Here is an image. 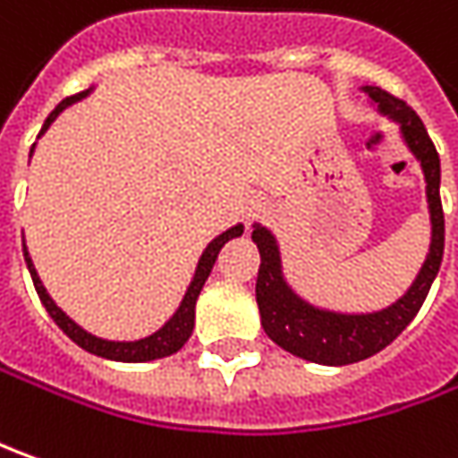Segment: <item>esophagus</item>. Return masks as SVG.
<instances>
[{
  "label": "esophagus",
  "instance_id": "esophagus-1",
  "mask_svg": "<svg viewBox=\"0 0 458 458\" xmlns=\"http://www.w3.org/2000/svg\"><path fill=\"white\" fill-rule=\"evenodd\" d=\"M259 210H260L259 205H253V208H250V210H248V215H256V213H259Z\"/></svg>",
  "mask_w": 458,
  "mask_h": 458
}]
</instances>
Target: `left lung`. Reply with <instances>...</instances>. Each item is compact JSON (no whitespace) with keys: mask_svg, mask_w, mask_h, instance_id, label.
<instances>
[{"mask_svg":"<svg viewBox=\"0 0 458 458\" xmlns=\"http://www.w3.org/2000/svg\"><path fill=\"white\" fill-rule=\"evenodd\" d=\"M365 93L380 106L383 114L401 123L408 147L423 166V174L428 182L426 195H428V208H431L434 238H431V253L423 263L416 284L401 301H395L393 307L383 309L377 314H335V311L314 309L307 301H301L286 286V281L281 276L276 241L268 230L256 225L253 243L259 245L260 253L259 278H256L260 324L278 347H284L286 352L296 357H304L309 362H319V365H350V362L368 360L375 352L386 350L387 344L413 322L418 309L423 307L428 289L441 268V259H444V208H441V192H438L441 162H438L434 141L426 131L423 121L418 119V114L408 103L390 96L387 90L377 86H368Z\"/></svg>","mask_w":458,"mask_h":458,"instance_id":"8db88e82","label":"left lung"}]
</instances>
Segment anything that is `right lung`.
<instances>
[{
	"label": "right lung",
	"mask_w": 458,
	"mask_h": 458,
	"mask_svg": "<svg viewBox=\"0 0 458 458\" xmlns=\"http://www.w3.org/2000/svg\"><path fill=\"white\" fill-rule=\"evenodd\" d=\"M83 96H86V90H83V93H75L71 98L57 103L55 111L47 116V121H45L40 134L47 131V126L55 121V116L65 108V106H71L72 101H81ZM30 154H32V151H30ZM241 233H243V225H235V228L225 230L223 235H217L213 243L205 248V253H202V259H199L198 263V271H195V278H192L190 289L184 293L177 314H174L159 332H154V335L147 339H136V342H108V339L88 335L86 329H81L78 324L72 322L71 317H65V311L57 309L55 301L50 299V293L45 292L40 276H38V271H35V266H32V259H30V253H27V248H24V260H27L30 276H32V284H35V292H38L40 301L45 304V309H47V314L53 317V322H55L78 347H83L86 352H93V355L106 357V360H116V362H147V360H159V357L174 355L177 350L184 347V342L190 339L192 329H195V304H198V296L199 292H202V286H205V281H208L210 271H213L215 259H217L220 248L228 243L230 238H238Z\"/></svg>",
	"instance_id": "add662e5"
}]
</instances>
